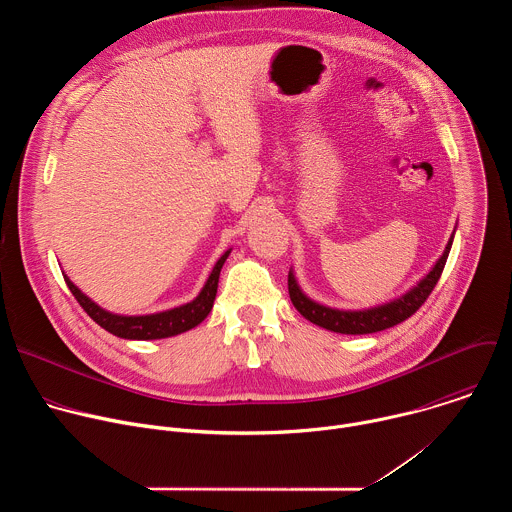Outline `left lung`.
Returning <instances> with one entry per match:
<instances>
[{
	"mask_svg": "<svg viewBox=\"0 0 512 512\" xmlns=\"http://www.w3.org/2000/svg\"><path fill=\"white\" fill-rule=\"evenodd\" d=\"M452 241H454V235H452L444 255L433 265V269L413 289H409L405 296H401L389 304H383V306H377L371 310H356V312L326 308L322 304L312 302L300 289L294 273L289 271L287 289H289L291 304L296 306V310L306 320H310L316 326H322L330 332H338V334H373V332L393 328V326L401 324L403 320H407L409 316H413L423 306V302L429 298L435 283L442 277V271L446 267V261H448V255L452 249Z\"/></svg>",
	"mask_w": 512,
	"mask_h": 512,
	"instance_id": "1",
	"label": "left lung"
}]
</instances>
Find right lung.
<instances>
[{
	"label": "right lung",
	"instance_id": "1",
	"mask_svg": "<svg viewBox=\"0 0 512 512\" xmlns=\"http://www.w3.org/2000/svg\"><path fill=\"white\" fill-rule=\"evenodd\" d=\"M231 251H227L221 259L216 261L212 273L208 275L202 291L198 294L196 300L190 304H184L180 308L160 312V314H150V316H119L111 314L103 308H99L95 302H91L83 291L72 283L68 277H64L70 294L75 296V300L83 306V310L107 332L119 336V338H129V340H156V338H170L176 334H182L194 326H198L212 310L214 298H216V287H218V275H221V269L227 261Z\"/></svg>",
	"mask_w": 512,
	"mask_h": 512
}]
</instances>
